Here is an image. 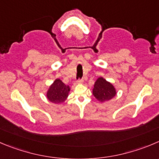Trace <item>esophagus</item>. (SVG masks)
Here are the masks:
<instances>
[{
	"instance_id": "34e87169",
	"label": "esophagus",
	"mask_w": 159,
	"mask_h": 159,
	"mask_svg": "<svg viewBox=\"0 0 159 159\" xmlns=\"http://www.w3.org/2000/svg\"><path fill=\"white\" fill-rule=\"evenodd\" d=\"M84 83V80H78L75 81V84H82Z\"/></svg>"
}]
</instances>
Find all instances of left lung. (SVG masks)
Segmentation results:
<instances>
[{
    "mask_svg": "<svg viewBox=\"0 0 159 159\" xmlns=\"http://www.w3.org/2000/svg\"><path fill=\"white\" fill-rule=\"evenodd\" d=\"M92 93L98 101L105 103L116 97L117 91L111 83L107 81L104 77L100 76L95 81Z\"/></svg>",
    "mask_w": 159,
    "mask_h": 159,
    "instance_id": "8db88e82",
    "label": "left lung"
}]
</instances>
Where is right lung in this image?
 <instances>
[{
    "mask_svg": "<svg viewBox=\"0 0 159 159\" xmlns=\"http://www.w3.org/2000/svg\"><path fill=\"white\" fill-rule=\"evenodd\" d=\"M70 90L69 85H66L60 79H56L47 90L46 98L51 103L61 105L66 101Z\"/></svg>",
    "mask_w": 159,
    "mask_h": 159,
    "instance_id": "add662e5",
    "label": "right lung"
}]
</instances>
